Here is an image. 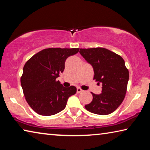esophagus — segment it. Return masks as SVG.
<instances>
[{
	"label": "esophagus",
	"mask_w": 150,
	"mask_h": 150,
	"mask_svg": "<svg viewBox=\"0 0 150 150\" xmlns=\"http://www.w3.org/2000/svg\"><path fill=\"white\" fill-rule=\"evenodd\" d=\"M81 92H83V90L81 89V88L78 87V88H77V93H81Z\"/></svg>",
	"instance_id": "obj_1"
}]
</instances>
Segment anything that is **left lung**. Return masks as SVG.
<instances>
[{
    "mask_svg": "<svg viewBox=\"0 0 150 150\" xmlns=\"http://www.w3.org/2000/svg\"><path fill=\"white\" fill-rule=\"evenodd\" d=\"M79 53L93 66V79L103 84L102 93H93V100L85 106L91 112L106 115L122 103L127 90L129 72L120 55L103 47L80 49Z\"/></svg>",
    "mask_w": 150,
    "mask_h": 150,
    "instance_id": "left-lung-1",
    "label": "left lung"
}]
</instances>
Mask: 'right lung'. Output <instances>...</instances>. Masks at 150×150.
Here are the masks:
<instances>
[{
    "label": "right lung",
    "mask_w": 150,
    "mask_h": 150,
    "mask_svg": "<svg viewBox=\"0 0 150 150\" xmlns=\"http://www.w3.org/2000/svg\"><path fill=\"white\" fill-rule=\"evenodd\" d=\"M79 48H47L40 51L25 63L20 82L25 98L35 112L51 116L65 108L74 86L64 87L56 79L65 69L67 58L78 53Z\"/></svg>",
    "instance_id": "1"
}]
</instances>
